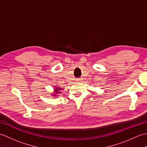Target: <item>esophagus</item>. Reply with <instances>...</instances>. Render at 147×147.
<instances>
[{
  "instance_id": "34e87169",
  "label": "esophagus",
  "mask_w": 147,
  "mask_h": 147,
  "mask_svg": "<svg viewBox=\"0 0 147 147\" xmlns=\"http://www.w3.org/2000/svg\"><path fill=\"white\" fill-rule=\"evenodd\" d=\"M76 82H82V79H81V78L77 79V80H76Z\"/></svg>"
}]
</instances>
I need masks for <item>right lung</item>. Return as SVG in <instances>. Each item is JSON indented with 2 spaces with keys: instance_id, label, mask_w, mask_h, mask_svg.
<instances>
[{
  "instance_id": "1",
  "label": "right lung",
  "mask_w": 147,
  "mask_h": 147,
  "mask_svg": "<svg viewBox=\"0 0 147 147\" xmlns=\"http://www.w3.org/2000/svg\"><path fill=\"white\" fill-rule=\"evenodd\" d=\"M61 90H62V88H61V87L54 86V93H52V95L53 96H55V97H57V96H59L58 94H59V93H61V92H60Z\"/></svg>"
}]
</instances>
